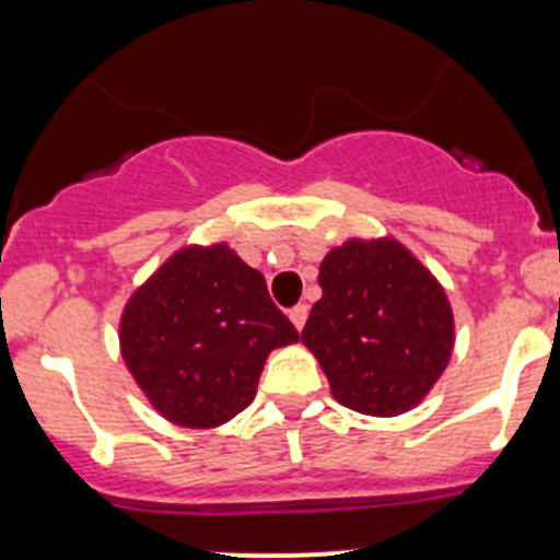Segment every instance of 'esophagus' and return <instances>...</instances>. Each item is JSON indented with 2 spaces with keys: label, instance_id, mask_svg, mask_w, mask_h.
<instances>
[{
  "label": "esophagus",
  "instance_id": "1",
  "mask_svg": "<svg viewBox=\"0 0 560 560\" xmlns=\"http://www.w3.org/2000/svg\"><path fill=\"white\" fill-rule=\"evenodd\" d=\"M291 323L296 326V331H302L304 323H307V304H296V307L291 310Z\"/></svg>",
  "mask_w": 560,
  "mask_h": 560
}]
</instances>
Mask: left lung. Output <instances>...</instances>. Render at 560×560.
I'll return each instance as SVG.
<instances>
[{
	"label": "left lung",
	"mask_w": 560,
	"mask_h": 560,
	"mask_svg": "<svg viewBox=\"0 0 560 560\" xmlns=\"http://www.w3.org/2000/svg\"><path fill=\"white\" fill-rule=\"evenodd\" d=\"M302 342L339 405L394 418L423 401L453 355L445 288L401 242L348 240L320 264Z\"/></svg>",
	"instance_id": "1"
}]
</instances>
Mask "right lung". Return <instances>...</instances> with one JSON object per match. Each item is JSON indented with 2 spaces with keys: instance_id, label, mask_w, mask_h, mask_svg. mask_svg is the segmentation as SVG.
<instances>
[{
  "instance_id": "add662e5",
  "label": "right lung",
  "mask_w": 560,
  "mask_h": 560,
  "mask_svg": "<svg viewBox=\"0 0 560 560\" xmlns=\"http://www.w3.org/2000/svg\"><path fill=\"white\" fill-rule=\"evenodd\" d=\"M299 342L267 280L229 245L166 258L126 302L120 353L153 409L183 429H215L256 399L264 361Z\"/></svg>"
}]
</instances>
